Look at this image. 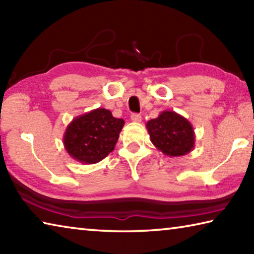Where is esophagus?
<instances>
[{
    "instance_id": "obj_1",
    "label": "esophagus",
    "mask_w": 254,
    "mask_h": 254,
    "mask_svg": "<svg viewBox=\"0 0 254 254\" xmlns=\"http://www.w3.org/2000/svg\"><path fill=\"white\" fill-rule=\"evenodd\" d=\"M141 120H142V118H141V115H140V114L133 113V114L131 115V121H133V122L139 123V122H141Z\"/></svg>"
}]
</instances>
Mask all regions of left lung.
<instances>
[{
    "mask_svg": "<svg viewBox=\"0 0 254 254\" xmlns=\"http://www.w3.org/2000/svg\"><path fill=\"white\" fill-rule=\"evenodd\" d=\"M145 127L150 140L159 151L169 157H182L194 149L195 132L186 118L174 111H163Z\"/></svg>",
    "mask_w": 254,
    "mask_h": 254,
    "instance_id": "1",
    "label": "left lung"
}]
</instances>
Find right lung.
<instances>
[{"mask_svg": "<svg viewBox=\"0 0 254 254\" xmlns=\"http://www.w3.org/2000/svg\"><path fill=\"white\" fill-rule=\"evenodd\" d=\"M124 120L117 119L106 109H96L75 118L64 133L68 154L85 165L103 160L114 150Z\"/></svg>", "mask_w": 254, "mask_h": 254, "instance_id": "obj_1", "label": "right lung"}]
</instances>
